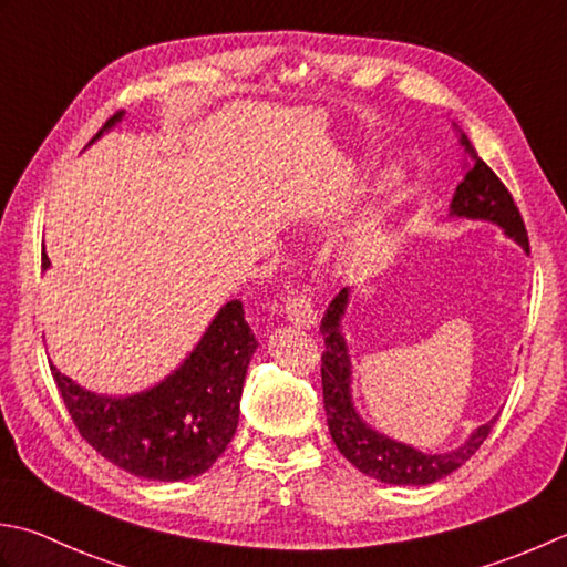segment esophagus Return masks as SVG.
<instances>
[{
    "label": "esophagus",
    "instance_id": "obj_1",
    "mask_svg": "<svg viewBox=\"0 0 567 567\" xmlns=\"http://www.w3.org/2000/svg\"><path fill=\"white\" fill-rule=\"evenodd\" d=\"M285 315H287V321H292V324L299 329H312L317 324V309L312 305V297H309L305 290L292 292V297H287Z\"/></svg>",
    "mask_w": 567,
    "mask_h": 567
}]
</instances>
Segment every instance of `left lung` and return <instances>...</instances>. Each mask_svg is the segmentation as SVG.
<instances>
[{"instance_id":"left-lung-1","label":"left lung","mask_w":567,"mask_h":567,"mask_svg":"<svg viewBox=\"0 0 567 567\" xmlns=\"http://www.w3.org/2000/svg\"><path fill=\"white\" fill-rule=\"evenodd\" d=\"M460 144L470 154V166L457 186V192L452 196L450 216L489 220V224L502 226L506 236L516 240L528 252L526 226L514 204V196L508 194V188L486 166V162L480 159L472 142L462 132ZM347 305L349 287H343L331 299L319 327L327 347V351L321 353V391H324L327 425L339 452L359 472L369 474L383 484L395 486H425L452 474L454 470H460L482 447V442L489 437L496 417H492L486 425L476 427L470 440H464V445L445 454L420 452L415 447L403 445V442L381 435L371 425H365L363 417L357 413V408H353L351 359L347 339L341 334V319L347 315Z\"/></svg>"}]
</instances>
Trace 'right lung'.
I'll list each match as a JSON object with an SVG mask.
<instances>
[{
	"instance_id": "obj_1",
	"label": "right lung",
	"mask_w": 567,
	"mask_h": 567,
	"mask_svg": "<svg viewBox=\"0 0 567 567\" xmlns=\"http://www.w3.org/2000/svg\"><path fill=\"white\" fill-rule=\"evenodd\" d=\"M122 120L110 117L93 142ZM41 252V268H49ZM258 341L240 299L218 309L206 334L164 381L125 398L97 395L55 365L53 381L87 445L135 476L182 482L204 474L236 435L240 395Z\"/></svg>"
}]
</instances>
